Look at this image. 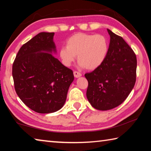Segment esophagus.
Masks as SVG:
<instances>
[{
	"instance_id": "34e87169",
	"label": "esophagus",
	"mask_w": 151,
	"mask_h": 151,
	"mask_svg": "<svg viewBox=\"0 0 151 151\" xmlns=\"http://www.w3.org/2000/svg\"><path fill=\"white\" fill-rule=\"evenodd\" d=\"M73 74H74V76H75V78H78V77H80V76H82V75H81L80 73H78V72H77V71H75L73 73Z\"/></svg>"
}]
</instances>
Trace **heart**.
Returning <instances> with one entry per match:
<instances>
[{"label": "heart", "instance_id": "b5f03b06", "mask_svg": "<svg viewBox=\"0 0 151 151\" xmlns=\"http://www.w3.org/2000/svg\"><path fill=\"white\" fill-rule=\"evenodd\" d=\"M108 52L109 41L105 35L77 33L67 40L59 56L64 65L69 66L77 56L79 66L91 70L104 63Z\"/></svg>", "mask_w": 151, "mask_h": 151}]
</instances>
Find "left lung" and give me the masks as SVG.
Instances as JSON below:
<instances>
[{"mask_svg": "<svg viewBox=\"0 0 151 151\" xmlns=\"http://www.w3.org/2000/svg\"><path fill=\"white\" fill-rule=\"evenodd\" d=\"M109 52L104 63L91 73L88 81L87 97L92 107L106 111L125 101L136 83V56L122 37L107 29Z\"/></svg>", "mask_w": 151, "mask_h": 151, "instance_id": "obj_1", "label": "left lung"}]
</instances>
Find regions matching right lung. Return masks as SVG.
Returning <instances> with one entry per match:
<instances>
[{
	"label": "right lung",
	"mask_w": 151,
	"mask_h": 151,
	"mask_svg": "<svg viewBox=\"0 0 151 151\" xmlns=\"http://www.w3.org/2000/svg\"><path fill=\"white\" fill-rule=\"evenodd\" d=\"M54 35L38 33L21 46L13 64L17 94L29 108L40 114L60 109L74 81L73 70L52 55L56 53Z\"/></svg>",
	"instance_id": "right-lung-1"
}]
</instances>
